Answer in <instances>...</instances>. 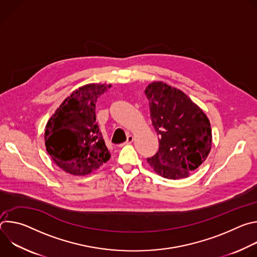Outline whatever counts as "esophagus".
<instances>
[{
  "label": "esophagus",
  "instance_id": "obj_1",
  "mask_svg": "<svg viewBox=\"0 0 257 257\" xmlns=\"http://www.w3.org/2000/svg\"><path fill=\"white\" fill-rule=\"evenodd\" d=\"M133 140H134V138H133V136L132 135H128L127 136V140H126V144H130V143H132L133 142Z\"/></svg>",
  "mask_w": 257,
  "mask_h": 257
}]
</instances>
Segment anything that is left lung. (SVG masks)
Listing matches in <instances>:
<instances>
[{
  "label": "left lung",
  "instance_id": "obj_1",
  "mask_svg": "<svg viewBox=\"0 0 257 257\" xmlns=\"http://www.w3.org/2000/svg\"><path fill=\"white\" fill-rule=\"evenodd\" d=\"M145 94L159 135V151L149 164L164 178H187L210 152L209 120L184 92L162 81L149 84Z\"/></svg>",
  "mask_w": 257,
  "mask_h": 257
}]
</instances>
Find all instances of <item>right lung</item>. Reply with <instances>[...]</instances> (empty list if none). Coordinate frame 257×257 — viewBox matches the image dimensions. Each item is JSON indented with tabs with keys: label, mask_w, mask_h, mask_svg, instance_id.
Segmentation results:
<instances>
[{
	"label": "right lung",
	"mask_w": 257,
	"mask_h": 257,
	"mask_svg": "<svg viewBox=\"0 0 257 257\" xmlns=\"http://www.w3.org/2000/svg\"><path fill=\"white\" fill-rule=\"evenodd\" d=\"M111 86L91 83L79 87L60 104L48 121L46 149L64 172L84 176L111 158L95 122L97 98Z\"/></svg>",
	"instance_id": "1"
}]
</instances>
